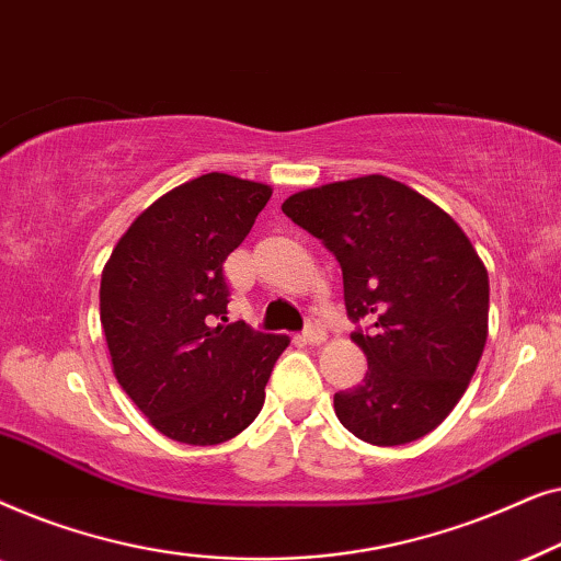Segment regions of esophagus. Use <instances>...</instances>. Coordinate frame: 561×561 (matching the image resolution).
Listing matches in <instances>:
<instances>
[{
    "label": "esophagus",
    "instance_id": "34e87169",
    "mask_svg": "<svg viewBox=\"0 0 561 561\" xmlns=\"http://www.w3.org/2000/svg\"><path fill=\"white\" fill-rule=\"evenodd\" d=\"M324 327L319 324V319L317 317H309V321H306V327H304V332H301V340L304 342H309V344H319V342H324Z\"/></svg>",
    "mask_w": 561,
    "mask_h": 561
}]
</instances>
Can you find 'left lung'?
Here are the masks:
<instances>
[{"mask_svg": "<svg viewBox=\"0 0 561 561\" xmlns=\"http://www.w3.org/2000/svg\"><path fill=\"white\" fill-rule=\"evenodd\" d=\"M283 214L342 267L344 306L367 355L334 413L357 439L396 447L442 424L488 340V271L455 219L386 175L294 194Z\"/></svg>", "mask_w": 561, "mask_h": 561, "instance_id": "8db88e82", "label": "left lung"}]
</instances>
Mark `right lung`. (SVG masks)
I'll return each mask as SVG.
<instances>
[{"instance_id":"obj_1","label":"right lung","mask_w":561,"mask_h":561,"mask_svg":"<svg viewBox=\"0 0 561 561\" xmlns=\"http://www.w3.org/2000/svg\"><path fill=\"white\" fill-rule=\"evenodd\" d=\"M271 186L206 173L133 221L102 273L99 309L119 386L160 434L209 447L244 432L288 336L227 324L225 260Z\"/></svg>"}]
</instances>
